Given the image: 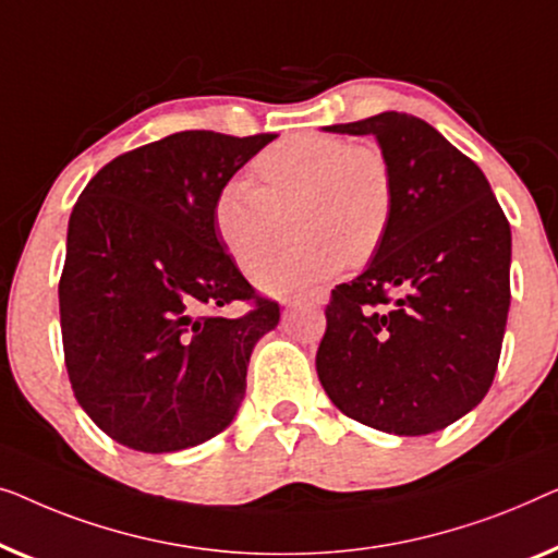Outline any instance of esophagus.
Returning <instances> with one entry per match:
<instances>
[{"mask_svg":"<svg viewBox=\"0 0 558 558\" xmlns=\"http://www.w3.org/2000/svg\"><path fill=\"white\" fill-rule=\"evenodd\" d=\"M301 301H305V303H311V305H324V303L328 301V295L324 293V290H313V293H305V295H295V298H288V301H286V305H290V303H301Z\"/></svg>","mask_w":558,"mask_h":558,"instance_id":"obj_1","label":"esophagus"}]
</instances>
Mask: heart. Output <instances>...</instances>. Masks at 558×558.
<instances>
[{
    "instance_id": "b5f03b06",
    "label": "heart",
    "mask_w": 558,
    "mask_h": 558,
    "mask_svg": "<svg viewBox=\"0 0 558 558\" xmlns=\"http://www.w3.org/2000/svg\"><path fill=\"white\" fill-rule=\"evenodd\" d=\"M395 177L376 144L331 133H298L255 156L253 184L230 182L215 202L219 240L247 276H260L288 242L286 260L260 278L265 290L328 280L364 268L387 242L395 219Z\"/></svg>"
}]
</instances>
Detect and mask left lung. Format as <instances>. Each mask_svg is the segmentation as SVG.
<instances>
[{"label": "left lung", "mask_w": 558, "mask_h": 558, "mask_svg": "<svg viewBox=\"0 0 558 558\" xmlns=\"http://www.w3.org/2000/svg\"><path fill=\"white\" fill-rule=\"evenodd\" d=\"M333 133L374 136L395 219L366 270L331 290L316 368L347 417L429 435L488 395L511 305V225L473 159L417 116L387 111Z\"/></svg>", "instance_id": "left-lung-1"}]
</instances>
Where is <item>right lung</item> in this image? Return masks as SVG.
Segmentation results:
<instances>
[{"label": "right lung", "instance_id": "add662e5", "mask_svg": "<svg viewBox=\"0 0 558 558\" xmlns=\"http://www.w3.org/2000/svg\"><path fill=\"white\" fill-rule=\"evenodd\" d=\"M272 138L171 133L116 156L75 202L58 288L68 376L85 414L131 450L202 445L240 410L280 305L227 255L215 202ZM234 300L254 305L219 317Z\"/></svg>", "mask_w": 558, "mask_h": 558}]
</instances>
